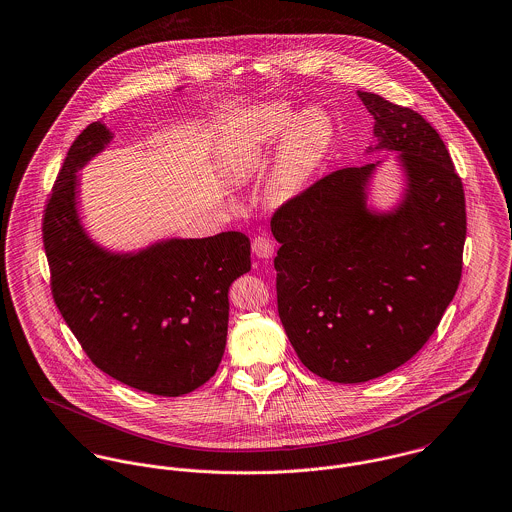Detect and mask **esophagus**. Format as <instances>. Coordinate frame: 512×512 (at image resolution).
Listing matches in <instances>:
<instances>
[{
	"label": "esophagus",
	"instance_id": "obj_1",
	"mask_svg": "<svg viewBox=\"0 0 512 512\" xmlns=\"http://www.w3.org/2000/svg\"><path fill=\"white\" fill-rule=\"evenodd\" d=\"M252 252L258 256V258H272L274 254V240L270 236H256L252 240Z\"/></svg>",
	"mask_w": 512,
	"mask_h": 512
}]
</instances>
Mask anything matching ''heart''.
<instances>
[{
	"label": "heart",
	"instance_id": "b5f03b06",
	"mask_svg": "<svg viewBox=\"0 0 512 512\" xmlns=\"http://www.w3.org/2000/svg\"><path fill=\"white\" fill-rule=\"evenodd\" d=\"M283 132L270 186L276 201L301 193L323 164L334 135L325 111L307 109L293 119V111L281 103L256 107L238 123L233 139L223 148L225 170L234 178H246Z\"/></svg>",
	"mask_w": 512,
	"mask_h": 512
}]
</instances>
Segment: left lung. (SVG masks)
Here are the masks:
<instances>
[{
  "instance_id": "left-lung-1",
  "label": "left lung",
  "mask_w": 512,
  "mask_h": 512,
  "mask_svg": "<svg viewBox=\"0 0 512 512\" xmlns=\"http://www.w3.org/2000/svg\"><path fill=\"white\" fill-rule=\"evenodd\" d=\"M358 95L375 148L401 152L403 205L385 217L364 209V164L326 174L272 215L281 325L303 366L334 383L393 372L428 342L460 285L467 229L464 184L436 129L411 107Z\"/></svg>"
}]
</instances>
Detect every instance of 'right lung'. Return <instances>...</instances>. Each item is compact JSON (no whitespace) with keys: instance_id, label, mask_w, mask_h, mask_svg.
Listing matches in <instances>:
<instances>
[{"instance_id":"1","label":"right lung","mask_w":512,"mask_h":512,"mask_svg":"<svg viewBox=\"0 0 512 512\" xmlns=\"http://www.w3.org/2000/svg\"><path fill=\"white\" fill-rule=\"evenodd\" d=\"M111 139L101 123L72 142L43 213L52 299L93 366L144 393L180 397L221 364L229 287L250 270L242 233L168 240L113 256L76 217V170Z\"/></svg>"}]
</instances>
